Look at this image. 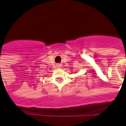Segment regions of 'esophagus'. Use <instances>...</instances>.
<instances>
[{
  "mask_svg": "<svg viewBox=\"0 0 126 126\" xmlns=\"http://www.w3.org/2000/svg\"><path fill=\"white\" fill-rule=\"evenodd\" d=\"M57 67H60V65H58Z\"/></svg>",
  "mask_w": 126,
  "mask_h": 126,
  "instance_id": "obj_1",
  "label": "esophagus"
}]
</instances>
